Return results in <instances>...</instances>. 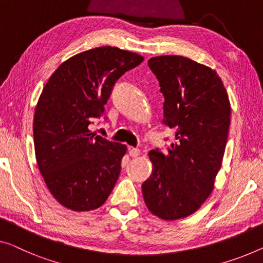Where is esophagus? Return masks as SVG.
Masks as SVG:
<instances>
[{"mask_svg":"<svg viewBox=\"0 0 263 263\" xmlns=\"http://www.w3.org/2000/svg\"><path fill=\"white\" fill-rule=\"evenodd\" d=\"M128 154H130V156L133 157V158H136V157H138L140 155V150L137 147H130L128 148Z\"/></svg>","mask_w":263,"mask_h":263,"instance_id":"obj_1","label":"esophagus"}]
</instances>
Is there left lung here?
Listing matches in <instances>:
<instances>
[{"mask_svg": "<svg viewBox=\"0 0 263 263\" xmlns=\"http://www.w3.org/2000/svg\"><path fill=\"white\" fill-rule=\"evenodd\" d=\"M164 96L163 123L175 130L166 154L148 152L154 165L143 183L152 214L166 221L194 214L214 189L230 125V103L214 69L181 55L151 58Z\"/></svg>", "mask_w": 263, "mask_h": 263, "instance_id": "left-lung-1", "label": "left lung"}]
</instances>
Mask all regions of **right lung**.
<instances>
[{"label": "right lung", "mask_w": 263, "mask_h": 263, "mask_svg": "<svg viewBox=\"0 0 263 263\" xmlns=\"http://www.w3.org/2000/svg\"><path fill=\"white\" fill-rule=\"evenodd\" d=\"M143 60L98 47L62 62L42 89L33 123L35 157L50 194L67 209L94 210L112 193L126 145L98 136L89 125L104 113L116 81Z\"/></svg>", "instance_id": "obj_1"}]
</instances>
